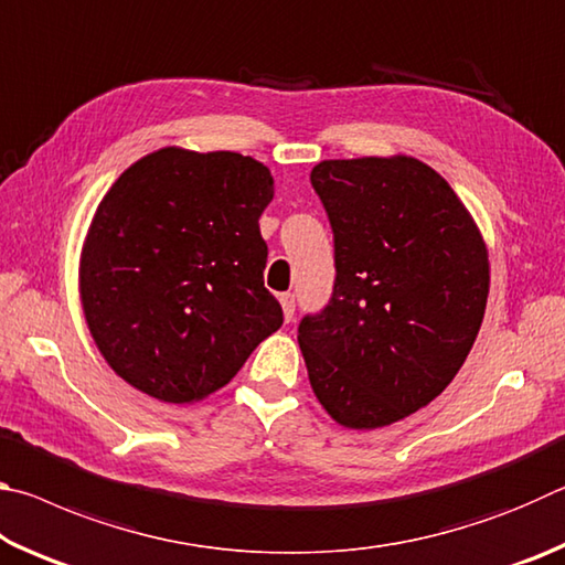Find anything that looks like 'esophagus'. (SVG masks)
<instances>
[{"label":"esophagus","instance_id":"34e87169","mask_svg":"<svg viewBox=\"0 0 565 565\" xmlns=\"http://www.w3.org/2000/svg\"><path fill=\"white\" fill-rule=\"evenodd\" d=\"M279 301H281V309H284V319H286V323H289L294 319V311H296V296L294 294H281Z\"/></svg>","mask_w":565,"mask_h":565}]
</instances>
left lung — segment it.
<instances>
[{"instance_id":"left-lung-1","label":"left lung","mask_w":565,"mask_h":565,"mask_svg":"<svg viewBox=\"0 0 565 565\" xmlns=\"http://www.w3.org/2000/svg\"><path fill=\"white\" fill-rule=\"evenodd\" d=\"M311 186L337 266L329 303L299 323L311 388L341 426L396 424L463 366L489 299V252L448 181L414 157L321 161Z\"/></svg>"}]
</instances>
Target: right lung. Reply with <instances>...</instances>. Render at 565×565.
Returning <instances> with one entry per match:
<instances>
[{
    "mask_svg": "<svg viewBox=\"0 0 565 565\" xmlns=\"http://www.w3.org/2000/svg\"><path fill=\"white\" fill-rule=\"evenodd\" d=\"M271 171L167 147L114 181L82 248L84 319L109 366L167 404L214 394L284 323L264 286Z\"/></svg>",
    "mask_w": 565,
    "mask_h": 565,
    "instance_id": "add662e5",
    "label": "right lung"
}]
</instances>
